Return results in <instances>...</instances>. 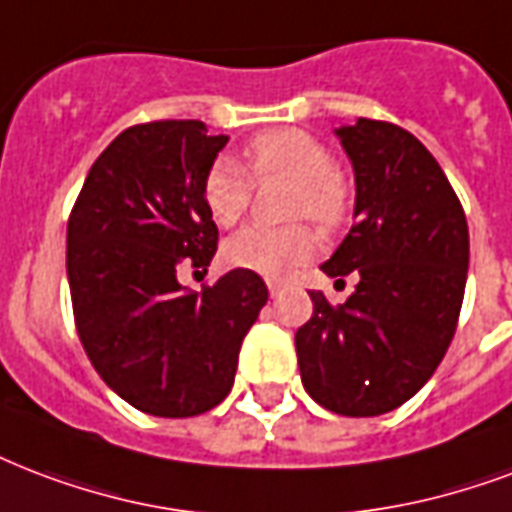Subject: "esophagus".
<instances>
[{
  "instance_id": "obj_1",
  "label": "esophagus",
  "mask_w": 512,
  "mask_h": 512,
  "mask_svg": "<svg viewBox=\"0 0 512 512\" xmlns=\"http://www.w3.org/2000/svg\"><path fill=\"white\" fill-rule=\"evenodd\" d=\"M279 290H282V284L273 282L271 279V282H268V292H271V298H276V295H279Z\"/></svg>"
}]
</instances>
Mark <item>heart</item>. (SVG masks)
I'll return each mask as SVG.
<instances>
[{"label": "heart", "mask_w": 512, "mask_h": 512, "mask_svg": "<svg viewBox=\"0 0 512 512\" xmlns=\"http://www.w3.org/2000/svg\"><path fill=\"white\" fill-rule=\"evenodd\" d=\"M249 166L257 179H287L295 185L292 217H308L322 228H335L349 209V185L333 166V155L317 136L300 128H276L249 144ZM252 198V177L239 161L222 155L204 177L206 212L230 228L244 217ZM317 249V236L306 225L244 228L222 247L225 263L263 276H284L306 263Z\"/></svg>", "instance_id": "b5f03b06"}]
</instances>
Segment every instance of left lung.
Returning a JSON list of instances; mask_svg holds the SVG:
<instances>
[{
  "mask_svg": "<svg viewBox=\"0 0 512 512\" xmlns=\"http://www.w3.org/2000/svg\"><path fill=\"white\" fill-rule=\"evenodd\" d=\"M335 136L357 198L354 225L322 271H354L360 284L343 306L308 292L314 314L295 333L300 381L327 411L381 416L411 400L446 357L470 233L443 169L405 128L360 117Z\"/></svg>",
  "mask_w": 512,
  "mask_h": 512,
  "instance_id": "obj_1",
  "label": "left lung"
}]
</instances>
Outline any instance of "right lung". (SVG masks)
<instances>
[{"mask_svg": "<svg viewBox=\"0 0 512 512\" xmlns=\"http://www.w3.org/2000/svg\"><path fill=\"white\" fill-rule=\"evenodd\" d=\"M228 136L201 120L126 128L85 177L66 225L74 325L104 384L136 411L187 419L228 397L268 287L233 268L201 292L179 268L217 252L204 177Z\"/></svg>", "mask_w": 512, "mask_h": 512, "instance_id": "add662e5", "label": "right lung"}]
</instances>
